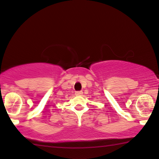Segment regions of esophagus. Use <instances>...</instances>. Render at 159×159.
I'll use <instances>...</instances> for the list:
<instances>
[{
  "mask_svg": "<svg viewBox=\"0 0 159 159\" xmlns=\"http://www.w3.org/2000/svg\"><path fill=\"white\" fill-rule=\"evenodd\" d=\"M82 94H83V92H82V91H77V92H75V95H81Z\"/></svg>",
  "mask_w": 159,
  "mask_h": 159,
  "instance_id": "34e87169",
  "label": "esophagus"
}]
</instances>
